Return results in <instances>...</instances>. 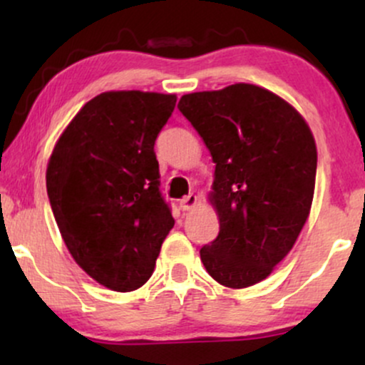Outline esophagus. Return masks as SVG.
<instances>
[{"mask_svg":"<svg viewBox=\"0 0 365 365\" xmlns=\"http://www.w3.org/2000/svg\"><path fill=\"white\" fill-rule=\"evenodd\" d=\"M197 200L199 199H197V195H194V194L183 197V199L180 200V209H182V211H190V209L195 207Z\"/></svg>","mask_w":365,"mask_h":365,"instance_id":"34e87169","label":"esophagus"}]
</instances>
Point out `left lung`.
<instances>
[{
  "label": "left lung",
  "mask_w": 365,
  "mask_h": 365,
  "mask_svg": "<svg viewBox=\"0 0 365 365\" xmlns=\"http://www.w3.org/2000/svg\"><path fill=\"white\" fill-rule=\"evenodd\" d=\"M215 163L207 199L220 220L200 261L217 283L247 288L287 257L311 212L317 149L290 103L254 83L180 98Z\"/></svg>",
  "instance_id": "8db88e82"
}]
</instances>
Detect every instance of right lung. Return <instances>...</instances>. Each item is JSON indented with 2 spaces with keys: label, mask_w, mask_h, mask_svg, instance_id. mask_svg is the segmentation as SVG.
Returning <instances> with one entry per match:
<instances>
[{
  "label": "right lung",
  "mask_w": 365,
  "mask_h": 365,
  "mask_svg": "<svg viewBox=\"0 0 365 365\" xmlns=\"http://www.w3.org/2000/svg\"><path fill=\"white\" fill-rule=\"evenodd\" d=\"M177 96L108 91L73 116L54 144L46 187L73 261L113 292L153 274L175 220L159 194L154 140Z\"/></svg>",
  "instance_id": "obj_1"
}]
</instances>
